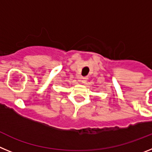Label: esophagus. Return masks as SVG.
<instances>
[{"instance_id": "1", "label": "esophagus", "mask_w": 152, "mask_h": 152, "mask_svg": "<svg viewBox=\"0 0 152 152\" xmlns=\"http://www.w3.org/2000/svg\"><path fill=\"white\" fill-rule=\"evenodd\" d=\"M87 77H81V79H80V82L83 83V84H84V83H86V81H87Z\"/></svg>"}]
</instances>
